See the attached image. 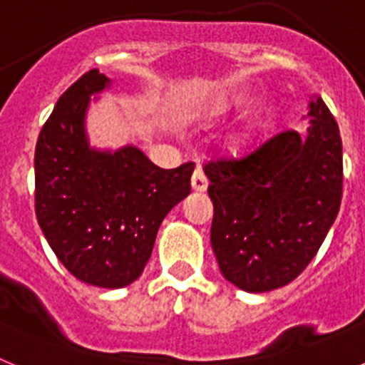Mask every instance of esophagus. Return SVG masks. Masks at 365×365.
Masks as SVG:
<instances>
[{
	"label": "esophagus",
	"mask_w": 365,
	"mask_h": 365,
	"mask_svg": "<svg viewBox=\"0 0 365 365\" xmlns=\"http://www.w3.org/2000/svg\"><path fill=\"white\" fill-rule=\"evenodd\" d=\"M192 188L195 190V192H205V190L208 188V179H206L205 172H202L201 168H197V170L193 172V175H192Z\"/></svg>",
	"instance_id": "1"
}]
</instances>
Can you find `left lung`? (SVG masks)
<instances>
[{"label": "left lung", "mask_w": 365, "mask_h": 365, "mask_svg": "<svg viewBox=\"0 0 365 365\" xmlns=\"http://www.w3.org/2000/svg\"><path fill=\"white\" fill-rule=\"evenodd\" d=\"M309 130H283L202 170L214 202L210 241L222 276L243 291L294 282L320 250L341 202V138L322 98Z\"/></svg>", "instance_id": "8db88e82"}]
</instances>
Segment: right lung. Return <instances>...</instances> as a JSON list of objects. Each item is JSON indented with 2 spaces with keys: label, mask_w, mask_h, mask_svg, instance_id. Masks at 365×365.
Returning <instances> with one entry per match:
<instances>
[{
  "label": "right lung",
  "mask_w": 365,
  "mask_h": 365,
  "mask_svg": "<svg viewBox=\"0 0 365 365\" xmlns=\"http://www.w3.org/2000/svg\"><path fill=\"white\" fill-rule=\"evenodd\" d=\"M108 82L91 69L58 98L36 143L34 210L74 278L120 289L143 274L160 222L192 190L195 164L163 170L137 148L89 150L83 115L89 95Z\"/></svg>",
  "instance_id": "obj_1"
}]
</instances>
